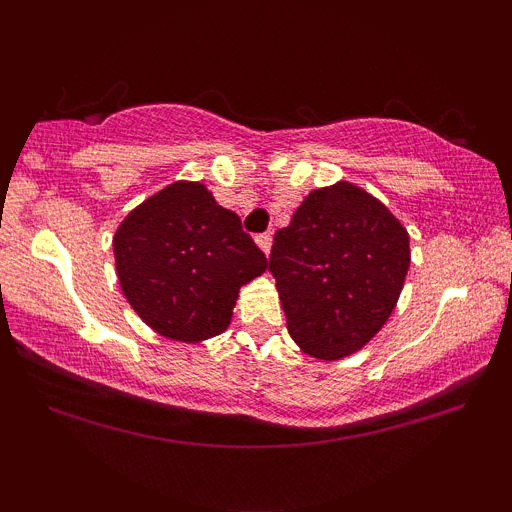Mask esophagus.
I'll list each match as a JSON object with an SVG mask.
<instances>
[{
    "instance_id": "esophagus-1",
    "label": "esophagus",
    "mask_w": 512,
    "mask_h": 512,
    "mask_svg": "<svg viewBox=\"0 0 512 512\" xmlns=\"http://www.w3.org/2000/svg\"><path fill=\"white\" fill-rule=\"evenodd\" d=\"M257 245H260V250L264 255H269V250H272V233H262V236H257Z\"/></svg>"
}]
</instances>
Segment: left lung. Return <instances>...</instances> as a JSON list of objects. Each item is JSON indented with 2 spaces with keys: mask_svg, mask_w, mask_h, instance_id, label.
Wrapping results in <instances>:
<instances>
[{
  "mask_svg": "<svg viewBox=\"0 0 512 512\" xmlns=\"http://www.w3.org/2000/svg\"><path fill=\"white\" fill-rule=\"evenodd\" d=\"M411 262L409 233L354 182L317 187L276 231L269 272L303 354H356L392 315Z\"/></svg>",
  "mask_w": 512,
  "mask_h": 512,
  "instance_id": "1",
  "label": "left lung"
}]
</instances>
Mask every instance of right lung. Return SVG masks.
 <instances>
[{
	"label": "right lung",
	"mask_w": 512,
	"mask_h": 512,
	"mask_svg": "<svg viewBox=\"0 0 512 512\" xmlns=\"http://www.w3.org/2000/svg\"><path fill=\"white\" fill-rule=\"evenodd\" d=\"M113 252L134 313L161 337L185 344L226 332L240 286L267 269L238 214L192 180L170 182L129 211Z\"/></svg>",
	"instance_id": "1"
}]
</instances>
